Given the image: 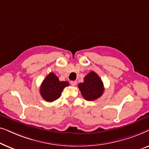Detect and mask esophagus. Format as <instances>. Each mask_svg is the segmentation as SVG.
I'll return each mask as SVG.
<instances>
[{"instance_id": "34e87169", "label": "esophagus", "mask_w": 149, "mask_h": 149, "mask_svg": "<svg viewBox=\"0 0 149 149\" xmlns=\"http://www.w3.org/2000/svg\"><path fill=\"white\" fill-rule=\"evenodd\" d=\"M70 84L72 86H75V85H77V81H70Z\"/></svg>"}]
</instances>
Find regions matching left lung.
<instances>
[{"instance_id":"1","label":"left lung","mask_w":149,"mask_h":149,"mask_svg":"<svg viewBox=\"0 0 149 149\" xmlns=\"http://www.w3.org/2000/svg\"><path fill=\"white\" fill-rule=\"evenodd\" d=\"M78 87L83 97L88 101L99 98L104 91L101 79L93 71L85 77L84 82L79 83Z\"/></svg>"}]
</instances>
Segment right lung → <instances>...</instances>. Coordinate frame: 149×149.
I'll return each instance as SVG.
<instances>
[{
	"label": "right lung",
	"instance_id": "1",
	"mask_svg": "<svg viewBox=\"0 0 149 149\" xmlns=\"http://www.w3.org/2000/svg\"><path fill=\"white\" fill-rule=\"evenodd\" d=\"M68 85V82L60 81L54 73L51 72L42 81L40 87V93L45 100L52 102L60 97L63 89Z\"/></svg>",
	"mask_w": 149,
	"mask_h": 149
}]
</instances>
